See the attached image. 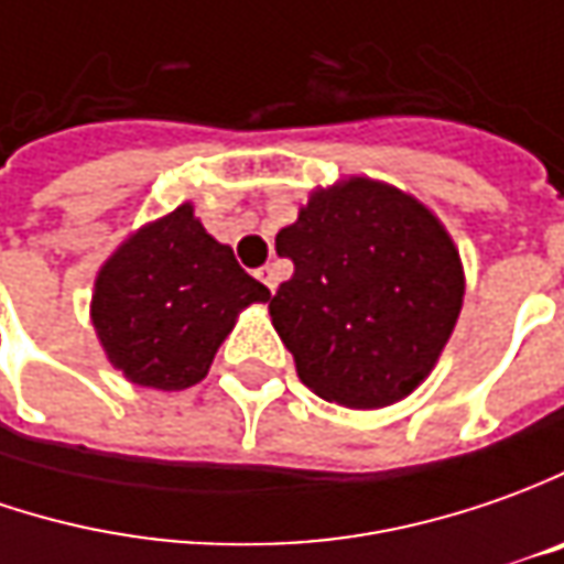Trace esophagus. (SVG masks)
I'll use <instances>...</instances> for the list:
<instances>
[{
  "instance_id": "obj_1",
  "label": "esophagus",
  "mask_w": 564,
  "mask_h": 564,
  "mask_svg": "<svg viewBox=\"0 0 564 564\" xmlns=\"http://www.w3.org/2000/svg\"><path fill=\"white\" fill-rule=\"evenodd\" d=\"M259 278H262V283L274 293L278 290V281H281V274H278V264H264V268H259Z\"/></svg>"
}]
</instances>
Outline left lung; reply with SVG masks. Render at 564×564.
<instances>
[{"mask_svg":"<svg viewBox=\"0 0 564 564\" xmlns=\"http://www.w3.org/2000/svg\"><path fill=\"white\" fill-rule=\"evenodd\" d=\"M293 278L271 321L300 380L346 409H383L431 375L462 312V262L443 224L397 186L318 189L278 234Z\"/></svg>","mask_w":564,"mask_h":564,"instance_id":"8db88e82","label":"left lung"}]
</instances>
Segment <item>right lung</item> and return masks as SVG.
I'll return each mask as SVG.
<instances>
[{"instance_id":"1","label":"right lung","mask_w":564,"mask_h":564,"mask_svg":"<svg viewBox=\"0 0 564 564\" xmlns=\"http://www.w3.org/2000/svg\"><path fill=\"white\" fill-rule=\"evenodd\" d=\"M268 300L234 249L205 234L193 205H181L102 264L93 324L111 365L133 383L186 390L208 375L240 308Z\"/></svg>"}]
</instances>
